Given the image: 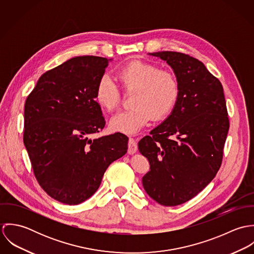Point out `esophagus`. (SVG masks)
Returning <instances> with one entry per match:
<instances>
[{
    "mask_svg": "<svg viewBox=\"0 0 254 254\" xmlns=\"http://www.w3.org/2000/svg\"><path fill=\"white\" fill-rule=\"evenodd\" d=\"M137 151V144H136V141L133 139V138H130L129 139V142H128V153L130 154H133Z\"/></svg>",
    "mask_w": 254,
    "mask_h": 254,
    "instance_id": "esophagus-1",
    "label": "esophagus"
}]
</instances>
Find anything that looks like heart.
I'll use <instances>...</instances> for the list:
<instances>
[{"label":"heart","instance_id":"obj_1","mask_svg":"<svg viewBox=\"0 0 254 254\" xmlns=\"http://www.w3.org/2000/svg\"><path fill=\"white\" fill-rule=\"evenodd\" d=\"M117 77L127 92H134L131 100L132 109L121 111L110 120V128L116 132L135 133L143 128L150 117L161 119L176 106L179 86L172 73L160 70L154 64L145 62H132L117 71ZM97 103L106 110L117 109L121 94L114 83L104 75L95 90Z\"/></svg>","mask_w":254,"mask_h":254}]
</instances>
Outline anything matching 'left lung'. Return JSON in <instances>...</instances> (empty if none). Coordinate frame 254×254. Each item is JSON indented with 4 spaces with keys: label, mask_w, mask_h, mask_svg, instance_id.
<instances>
[{
    "label": "left lung",
    "mask_w": 254,
    "mask_h": 254,
    "mask_svg": "<svg viewBox=\"0 0 254 254\" xmlns=\"http://www.w3.org/2000/svg\"><path fill=\"white\" fill-rule=\"evenodd\" d=\"M148 55L172 67L179 96L171 114L139 142L150 165L143 186L159 204L176 206L216 176L230 127L228 111L221 82L201 62L177 52Z\"/></svg>",
    "instance_id": "1"
}]
</instances>
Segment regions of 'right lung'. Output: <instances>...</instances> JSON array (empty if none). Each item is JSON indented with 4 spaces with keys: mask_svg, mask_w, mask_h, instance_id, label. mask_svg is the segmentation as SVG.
Returning <instances> with one entry per match:
<instances>
[{
    "mask_svg": "<svg viewBox=\"0 0 254 254\" xmlns=\"http://www.w3.org/2000/svg\"><path fill=\"white\" fill-rule=\"evenodd\" d=\"M106 58L75 57L44 73L24 106L23 142L41 188L54 199L79 204L99 189L114 160L128 148V137L98 139L106 121L95 99Z\"/></svg>",
    "mask_w": 254,
    "mask_h": 254,
    "instance_id": "1",
    "label": "right lung"
}]
</instances>
